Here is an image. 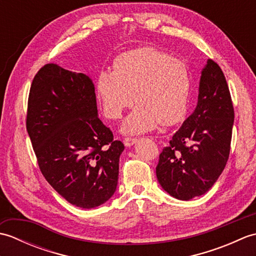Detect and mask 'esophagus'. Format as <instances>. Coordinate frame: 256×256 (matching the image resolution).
<instances>
[{
  "label": "esophagus",
  "mask_w": 256,
  "mask_h": 256,
  "mask_svg": "<svg viewBox=\"0 0 256 256\" xmlns=\"http://www.w3.org/2000/svg\"><path fill=\"white\" fill-rule=\"evenodd\" d=\"M136 142H138V138H124V145L126 146V148H131V146H133Z\"/></svg>",
  "instance_id": "34e87169"
}]
</instances>
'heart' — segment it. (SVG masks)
Masks as SVG:
<instances>
[{"label":"heart","mask_w":256,"mask_h":256,"mask_svg":"<svg viewBox=\"0 0 256 256\" xmlns=\"http://www.w3.org/2000/svg\"><path fill=\"white\" fill-rule=\"evenodd\" d=\"M96 89L110 118H118L135 99L138 104L121 130L125 134H142L160 123L172 126L182 121L188 108L192 76L182 60L153 47H140L121 54L113 70H101Z\"/></svg>","instance_id":"obj_1"}]
</instances>
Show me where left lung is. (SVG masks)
Segmentation results:
<instances>
[{
	"label": "left lung",
	"instance_id": "obj_1",
	"mask_svg": "<svg viewBox=\"0 0 256 256\" xmlns=\"http://www.w3.org/2000/svg\"><path fill=\"white\" fill-rule=\"evenodd\" d=\"M233 122L226 77L208 59L201 72L197 106L160 155L156 176L162 188L186 201L208 192L229 158Z\"/></svg>",
	"mask_w": 256,
	"mask_h": 256
}]
</instances>
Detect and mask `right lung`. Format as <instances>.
<instances>
[{
  "label": "right lung",
  "instance_id": "add662e5",
  "mask_svg": "<svg viewBox=\"0 0 256 256\" xmlns=\"http://www.w3.org/2000/svg\"><path fill=\"white\" fill-rule=\"evenodd\" d=\"M26 128L42 174L69 204L96 208L116 192L124 145L98 118L89 76L45 64L32 82Z\"/></svg>",
  "mask_w": 256,
  "mask_h": 256
}]
</instances>
